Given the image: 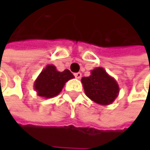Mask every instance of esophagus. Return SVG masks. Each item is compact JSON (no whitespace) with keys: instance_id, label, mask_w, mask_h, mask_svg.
<instances>
[{"instance_id":"1","label":"esophagus","mask_w":150,"mask_h":150,"mask_svg":"<svg viewBox=\"0 0 150 150\" xmlns=\"http://www.w3.org/2000/svg\"><path fill=\"white\" fill-rule=\"evenodd\" d=\"M75 78H77V79H80L81 77V72H77V73H75Z\"/></svg>"}]
</instances>
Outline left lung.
Wrapping results in <instances>:
<instances>
[{
    "label": "left lung",
    "instance_id": "left-lung-1",
    "mask_svg": "<svg viewBox=\"0 0 150 150\" xmlns=\"http://www.w3.org/2000/svg\"><path fill=\"white\" fill-rule=\"evenodd\" d=\"M90 73L89 76L81 78L86 96L97 104H111L120 92L117 81L101 67L94 69Z\"/></svg>",
    "mask_w": 150,
    "mask_h": 150
}]
</instances>
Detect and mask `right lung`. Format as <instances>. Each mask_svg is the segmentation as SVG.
Here are the masks:
<instances>
[{
	"label": "right lung",
	"instance_id": "obj_1",
	"mask_svg": "<svg viewBox=\"0 0 150 150\" xmlns=\"http://www.w3.org/2000/svg\"><path fill=\"white\" fill-rule=\"evenodd\" d=\"M73 78L75 76L69 69L60 72L56 69L55 66L48 64L35 81L34 88L37 96L47 99L52 98L58 96L65 83Z\"/></svg>",
	"mask_w": 150,
	"mask_h": 150
}]
</instances>
